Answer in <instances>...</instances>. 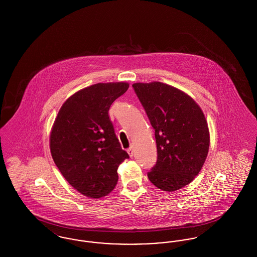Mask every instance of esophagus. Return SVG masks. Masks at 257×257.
<instances>
[{
	"label": "esophagus",
	"instance_id": "esophagus-1",
	"mask_svg": "<svg viewBox=\"0 0 257 257\" xmlns=\"http://www.w3.org/2000/svg\"><path fill=\"white\" fill-rule=\"evenodd\" d=\"M127 152H128V154L130 155V157H133V155H134V147L131 146V147H129V148L127 149Z\"/></svg>",
	"mask_w": 257,
	"mask_h": 257
}]
</instances>
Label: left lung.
Masks as SVG:
<instances>
[{"instance_id": "8db88e82", "label": "left lung", "mask_w": 257, "mask_h": 257, "mask_svg": "<svg viewBox=\"0 0 257 257\" xmlns=\"http://www.w3.org/2000/svg\"><path fill=\"white\" fill-rule=\"evenodd\" d=\"M132 86L155 130L157 162L148 179L163 191L179 190L195 179L207 157L205 116L195 100L176 87L161 82Z\"/></svg>"}]
</instances>
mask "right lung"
Returning <instances> with one entry per match:
<instances>
[{"label":"right lung","mask_w":257,"mask_h":257,"mask_svg":"<svg viewBox=\"0 0 257 257\" xmlns=\"http://www.w3.org/2000/svg\"><path fill=\"white\" fill-rule=\"evenodd\" d=\"M128 87L119 82L83 88L63 103L53 125V160L66 181L87 197L110 194L118 180V166L129 158L109 117L110 105Z\"/></svg>","instance_id":"obj_1"}]
</instances>
